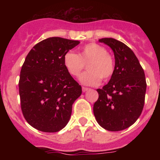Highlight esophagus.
<instances>
[{"label":"esophagus","instance_id":"1","mask_svg":"<svg viewBox=\"0 0 160 160\" xmlns=\"http://www.w3.org/2000/svg\"><path fill=\"white\" fill-rule=\"evenodd\" d=\"M82 92H87V90H89V88H87V87H82Z\"/></svg>","mask_w":160,"mask_h":160}]
</instances>
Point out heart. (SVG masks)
Segmentation results:
<instances>
[{"label": "heart", "mask_w": 160, "mask_h": 160, "mask_svg": "<svg viewBox=\"0 0 160 160\" xmlns=\"http://www.w3.org/2000/svg\"><path fill=\"white\" fill-rule=\"evenodd\" d=\"M66 70L73 77H78L87 64L88 71L83 73L78 80L84 86L94 87L111 78L114 71V62L107 49L97 43H89L75 53L69 51L63 57Z\"/></svg>", "instance_id": "obj_1"}]
</instances>
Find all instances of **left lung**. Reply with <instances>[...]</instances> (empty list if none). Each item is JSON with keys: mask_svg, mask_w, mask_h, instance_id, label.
<instances>
[{"mask_svg": "<svg viewBox=\"0 0 160 160\" xmlns=\"http://www.w3.org/2000/svg\"><path fill=\"white\" fill-rule=\"evenodd\" d=\"M98 41L111 47L115 63L109 82L97 90L94 117L107 131H122L135 123L142 113L147 89L145 73L134 52L125 44L111 38Z\"/></svg>", "mask_w": 160, "mask_h": 160, "instance_id": "left-lung-1", "label": "left lung"}]
</instances>
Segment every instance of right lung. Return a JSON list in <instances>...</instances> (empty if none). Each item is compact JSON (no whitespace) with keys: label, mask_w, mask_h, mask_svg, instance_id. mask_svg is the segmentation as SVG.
<instances>
[{"label":"right lung","mask_w":160,"mask_h":160,"mask_svg":"<svg viewBox=\"0 0 160 160\" xmlns=\"http://www.w3.org/2000/svg\"><path fill=\"white\" fill-rule=\"evenodd\" d=\"M80 43L53 37L35 45L25 58L19 80L21 107L28 123L43 132H57L70 120L81 86L65 68L63 57Z\"/></svg>","instance_id":"right-lung-1"}]
</instances>
